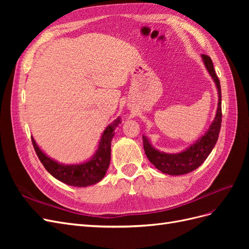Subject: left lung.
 I'll list each match as a JSON object with an SVG mask.
<instances>
[{
    "label": "left lung",
    "mask_w": 249,
    "mask_h": 249,
    "mask_svg": "<svg viewBox=\"0 0 249 249\" xmlns=\"http://www.w3.org/2000/svg\"><path fill=\"white\" fill-rule=\"evenodd\" d=\"M201 58L210 76L213 78L218 90V107L216 116L214 118V122L211 124L208 132L194 144L183 150L182 153L178 154H166L160 152V150L156 149L150 144L145 136H142L143 148H144L147 159L152 162L153 165H155L157 169L170 176L185 175V173H189L194 169L198 168L212 152L218 140V136H219L222 119L220 82L215 72L214 65L211 58L208 55H201Z\"/></svg>",
    "instance_id": "obj_1"
}]
</instances>
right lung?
Segmentation results:
<instances>
[{"mask_svg":"<svg viewBox=\"0 0 249 249\" xmlns=\"http://www.w3.org/2000/svg\"><path fill=\"white\" fill-rule=\"evenodd\" d=\"M120 124V118L114 120L104 131L99 146L93 157L87 162L76 165H63L49 158L36 144L32 143L37 157L51 175L66 185L73 187H87L99 183L105 177L111 159V141L114 136V129Z\"/></svg>","mask_w":249,"mask_h":249,"instance_id":"right-lung-1","label":"right lung"}]
</instances>
